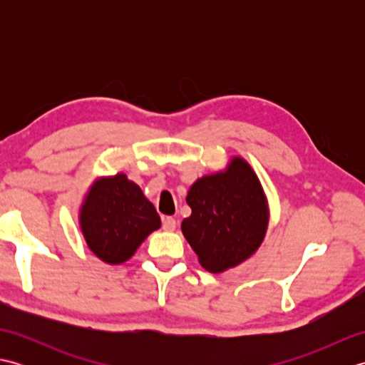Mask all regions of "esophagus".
Here are the masks:
<instances>
[{
	"label": "esophagus",
	"mask_w": 365,
	"mask_h": 365,
	"mask_svg": "<svg viewBox=\"0 0 365 365\" xmlns=\"http://www.w3.org/2000/svg\"><path fill=\"white\" fill-rule=\"evenodd\" d=\"M177 226L175 220L173 218V216H163V229L165 230H174Z\"/></svg>",
	"instance_id": "esophagus-1"
}]
</instances>
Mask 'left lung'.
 <instances>
[{
    "label": "left lung",
    "instance_id": "1",
    "mask_svg": "<svg viewBox=\"0 0 365 365\" xmlns=\"http://www.w3.org/2000/svg\"><path fill=\"white\" fill-rule=\"evenodd\" d=\"M191 216L182 232L210 273L237 267L260 246L268 224L267 199L257 175L242 158L226 173L199 178L188 191Z\"/></svg>",
    "mask_w": 365,
    "mask_h": 365
}]
</instances>
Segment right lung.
<instances>
[{
  "label": "right lung",
  "mask_w": 365,
  "mask_h": 365,
  "mask_svg": "<svg viewBox=\"0 0 365 365\" xmlns=\"http://www.w3.org/2000/svg\"><path fill=\"white\" fill-rule=\"evenodd\" d=\"M80 221L89 250L113 265L128 260L145 237L161 226L152 202L123 174L92 185Z\"/></svg>",
  "instance_id": "right-lung-1"
}]
</instances>
